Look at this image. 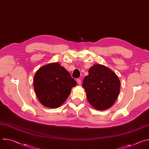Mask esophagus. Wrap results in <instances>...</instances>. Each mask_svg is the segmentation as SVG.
<instances>
[{"instance_id": "34e87169", "label": "esophagus", "mask_w": 149, "mask_h": 149, "mask_svg": "<svg viewBox=\"0 0 149 149\" xmlns=\"http://www.w3.org/2000/svg\"><path fill=\"white\" fill-rule=\"evenodd\" d=\"M77 83H78V84H81V79L78 78V79H77Z\"/></svg>"}]
</instances>
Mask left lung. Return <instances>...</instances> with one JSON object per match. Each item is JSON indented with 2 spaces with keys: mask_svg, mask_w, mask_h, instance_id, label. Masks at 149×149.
Here are the masks:
<instances>
[{
  "mask_svg": "<svg viewBox=\"0 0 149 149\" xmlns=\"http://www.w3.org/2000/svg\"><path fill=\"white\" fill-rule=\"evenodd\" d=\"M88 73L82 82L88 101L98 110L110 108L120 93V82L118 77L113 71L100 64L91 67Z\"/></svg>",
  "mask_w": 149,
  "mask_h": 149,
  "instance_id": "left-lung-1",
  "label": "left lung"
}]
</instances>
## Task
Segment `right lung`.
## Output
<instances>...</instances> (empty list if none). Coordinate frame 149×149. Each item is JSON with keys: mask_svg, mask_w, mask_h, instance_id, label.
<instances>
[{"mask_svg": "<svg viewBox=\"0 0 149 149\" xmlns=\"http://www.w3.org/2000/svg\"><path fill=\"white\" fill-rule=\"evenodd\" d=\"M77 85L70 73L58 63L39 68L33 78V86L41 104L49 108H58L68 97Z\"/></svg>", "mask_w": 149, "mask_h": 149, "instance_id": "add662e5", "label": "right lung"}]
</instances>
